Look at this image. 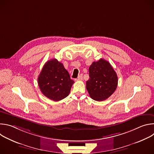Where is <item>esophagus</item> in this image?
Masks as SVG:
<instances>
[{
  "label": "esophagus",
  "mask_w": 154,
  "mask_h": 154,
  "mask_svg": "<svg viewBox=\"0 0 154 154\" xmlns=\"http://www.w3.org/2000/svg\"><path fill=\"white\" fill-rule=\"evenodd\" d=\"M83 80V75L82 74H80L79 75V77H77V79H75L76 81H79V80Z\"/></svg>",
  "instance_id": "1"
}]
</instances>
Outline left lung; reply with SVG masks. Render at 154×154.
<instances>
[{
	"label": "left lung",
	"instance_id": "8db88e82",
	"mask_svg": "<svg viewBox=\"0 0 154 154\" xmlns=\"http://www.w3.org/2000/svg\"><path fill=\"white\" fill-rule=\"evenodd\" d=\"M90 79L86 87L90 96L97 101H102L115 91L118 76L108 61L100 58L94 61L89 68Z\"/></svg>",
	"mask_w": 154,
	"mask_h": 154
}]
</instances>
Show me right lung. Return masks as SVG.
<instances>
[{
  "instance_id": "add662e5",
  "label": "right lung",
  "mask_w": 154,
  "mask_h": 154,
  "mask_svg": "<svg viewBox=\"0 0 154 154\" xmlns=\"http://www.w3.org/2000/svg\"><path fill=\"white\" fill-rule=\"evenodd\" d=\"M74 83L63 64L55 58L45 63L38 78L42 93L54 101L66 97Z\"/></svg>"
}]
</instances>
